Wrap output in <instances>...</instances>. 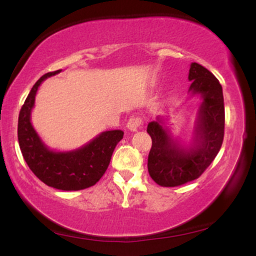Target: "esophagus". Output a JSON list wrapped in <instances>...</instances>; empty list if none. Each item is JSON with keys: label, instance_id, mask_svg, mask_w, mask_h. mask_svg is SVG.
I'll list each match as a JSON object with an SVG mask.
<instances>
[{"label": "esophagus", "instance_id": "34e87169", "mask_svg": "<svg viewBox=\"0 0 256 256\" xmlns=\"http://www.w3.org/2000/svg\"><path fill=\"white\" fill-rule=\"evenodd\" d=\"M143 125V120L140 116H131L128 122V128L130 131H137Z\"/></svg>", "mask_w": 256, "mask_h": 256}]
</instances>
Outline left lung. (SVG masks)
I'll list each match as a JSON object with an SVG mask.
<instances>
[{"label":"left lung","instance_id":"1","mask_svg":"<svg viewBox=\"0 0 256 256\" xmlns=\"http://www.w3.org/2000/svg\"><path fill=\"white\" fill-rule=\"evenodd\" d=\"M189 80L192 95L202 98L192 146L184 148L173 140L161 119L149 122L146 128L152 137L148 171L161 186H178L198 179L216 158L224 140V96L219 80L196 62L190 66Z\"/></svg>","mask_w":256,"mask_h":256}]
</instances>
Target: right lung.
Segmentation results:
<instances>
[{
  "instance_id": "right-lung-1",
  "label": "right lung",
  "mask_w": 256,
  "mask_h": 256,
  "mask_svg": "<svg viewBox=\"0 0 256 256\" xmlns=\"http://www.w3.org/2000/svg\"><path fill=\"white\" fill-rule=\"evenodd\" d=\"M60 71L44 74L32 86L19 113L18 140L26 164L34 176L48 186L77 192L92 186L107 171L112 154L124 132L104 131L82 148L72 152H52L38 137L31 124V110L40 83Z\"/></svg>"
}]
</instances>
